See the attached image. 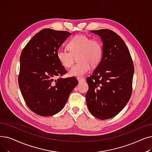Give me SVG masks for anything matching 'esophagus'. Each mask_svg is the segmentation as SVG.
<instances>
[{
    "mask_svg": "<svg viewBox=\"0 0 152 152\" xmlns=\"http://www.w3.org/2000/svg\"><path fill=\"white\" fill-rule=\"evenodd\" d=\"M77 79V80H78L79 82H84V81H85V79H84L83 77H78Z\"/></svg>",
    "mask_w": 152,
    "mask_h": 152,
    "instance_id": "34e87169",
    "label": "esophagus"
}]
</instances>
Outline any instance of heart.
<instances>
[{"mask_svg": "<svg viewBox=\"0 0 152 152\" xmlns=\"http://www.w3.org/2000/svg\"><path fill=\"white\" fill-rule=\"evenodd\" d=\"M70 51L59 50L57 58L64 68H69L74 63L75 57L79 61L68 72L69 76H82L89 71L91 64L97 65L102 56V47L97 38H90L84 35H77L72 37L68 43Z\"/></svg>", "mask_w": 152, "mask_h": 152, "instance_id": "obj_1", "label": "heart"}]
</instances>
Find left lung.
<instances>
[{
	"label": "left lung",
	"instance_id": "left-lung-1",
	"mask_svg": "<svg viewBox=\"0 0 152 152\" xmlns=\"http://www.w3.org/2000/svg\"><path fill=\"white\" fill-rule=\"evenodd\" d=\"M102 41V56L90 77L86 94L90 113L101 120L117 115L129 102L134 72L129 50L122 38L109 29L92 30Z\"/></svg>",
	"mask_w": 152,
	"mask_h": 152
}]
</instances>
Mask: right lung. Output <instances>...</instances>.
Wrapping results in <instances>:
<instances>
[{
  "mask_svg": "<svg viewBox=\"0 0 152 152\" xmlns=\"http://www.w3.org/2000/svg\"><path fill=\"white\" fill-rule=\"evenodd\" d=\"M71 35L66 31L43 29L22 51L19 88L28 108L39 115L51 116L61 110L78 83L75 77H61L66 70L57 58L59 48Z\"/></svg>",
  "mask_w": 152,
  "mask_h": 152,
  "instance_id": "add662e5",
  "label": "right lung"
}]
</instances>
